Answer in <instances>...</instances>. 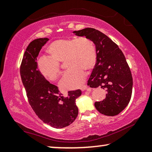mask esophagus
Here are the masks:
<instances>
[{"label":"esophagus","instance_id":"obj_1","mask_svg":"<svg viewBox=\"0 0 152 152\" xmlns=\"http://www.w3.org/2000/svg\"><path fill=\"white\" fill-rule=\"evenodd\" d=\"M87 88H88L87 86H86V85H84V86H81V87H80V90H81L82 91H84L86 90V89H87Z\"/></svg>","mask_w":152,"mask_h":152}]
</instances>
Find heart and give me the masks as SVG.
I'll use <instances>...</instances> for the list:
<instances>
[{
	"mask_svg": "<svg viewBox=\"0 0 152 152\" xmlns=\"http://www.w3.org/2000/svg\"><path fill=\"white\" fill-rule=\"evenodd\" d=\"M46 51L49 57L38 59V71L47 80H56L61 74L59 62L65 60L68 70L60 82V87L64 91L80 87L85 80V72L92 70L97 59L95 43L86 37L55 40L48 46Z\"/></svg>",
	"mask_w": 152,
	"mask_h": 152,
	"instance_id": "b5f03b06",
	"label": "heart"
}]
</instances>
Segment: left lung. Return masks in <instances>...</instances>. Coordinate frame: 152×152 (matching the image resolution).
<instances>
[{
    "label": "left lung",
    "mask_w": 152,
    "mask_h": 152,
    "mask_svg": "<svg viewBox=\"0 0 152 152\" xmlns=\"http://www.w3.org/2000/svg\"><path fill=\"white\" fill-rule=\"evenodd\" d=\"M72 33L91 39L97 49V62L87 85L91 88L100 86L107 93L105 99L95 103V108L105 115H118L128 105L132 89V74L123 53L109 37L96 29L87 28Z\"/></svg>",
    "instance_id": "left-lung-1"
}]
</instances>
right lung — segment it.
Wrapping results in <instances>:
<instances>
[{
    "mask_svg": "<svg viewBox=\"0 0 152 152\" xmlns=\"http://www.w3.org/2000/svg\"><path fill=\"white\" fill-rule=\"evenodd\" d=\"M49 40L38 38L29 44L21 61L20 76L28 102L38 117L53 128L62 129L76 120L78 114L76 99L82 92L78 89L68 91L67 97L61 96L58 87L46 80L38 71L37 57Z\"/></svg>",
    "mask_w": 152,
    "mask_h": 152,
    "instance_id": "add662e5",
    "label": "right lung"
}]
</instances>
